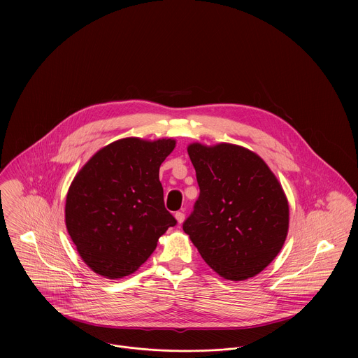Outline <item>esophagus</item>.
Instances as JSON below:
<instances>
[{"instance_id":"34e87169","label":"esophagus","mask_w":358,"mask_h":358,"mask_svg":"<svg viewBox=\"0 0 358 358\" xmlns=\"http://www.w3.org/2000/svg\"><path fill=\"white\" fill-rule=\"evenodd\" d=\"M175 219L178 220V223H179V224H182V223L185 222V212H183V210L176 212V213H175Z\"/></svg>"}]
</instances>
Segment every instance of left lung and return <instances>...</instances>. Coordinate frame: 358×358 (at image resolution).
<instances>
[{"mask_svg": "<svg viewBox=\"0 0 358 358\" xmlns=\"http://www.w3.org/2000/svg\"><path fill=\"white\" fill-rule=\"evenodd\" d=\"M200 197L185 233L220 277L244 281L281 251L289 205L281 183L257 154L237 145L190 143Z\"/></svg>", "mask_w": 358, "mask_h": 358, "instance_id": "obj_1", "label": "left lung"}]
</instances>
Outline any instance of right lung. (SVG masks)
<instances>
[{"instance_id":"right-lung-1","label":"right lung","mask_w":358,"mask_h":358,"mask_svg":"<svg viewBox=\"0 0 358 358\" xmlns=\"http://www.w3.org/2000/svg\"><path fill=\"white\" fill-rule=\"evenodd\" d=\"M175 146L171 138H124L98 150L74 176L66 196V227L96 274L117 280L135 273L176 224L158 178Z\"/></svg>"}]
</instances>
